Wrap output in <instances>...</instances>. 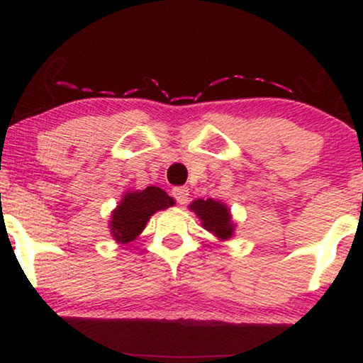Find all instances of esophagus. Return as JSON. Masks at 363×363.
Listing matches in <instances>:
<instances>
[{
  "instance_id": "obj_1",
  "label": "esophagus",
  "mask_w": 363,
  "mask_h": 363,
  "mask_svg": "<svg viewBox=\"0 0 363 363\" xmlns=\"http://www.w3.org/2000/svg\"><path fill=\"white\" fill-rule=\"evenodd\" d=\"M172 196L176 198V201L179 203V205H186L187 199H189V189H187V187H184V186L174 187Z\"/></svg>"
}]
</instances>
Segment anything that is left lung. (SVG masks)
Listing matches in <instances>:
<instances>
[{
  "label": "left lung",
  "instance_id": "obj_1",
  "mask_svg": "<svg viewBox=\"0 0 363 363\" xmlns=\"http://www.w3.org/2000/svg\"><path fill=\"white\" fill-rule=\"evenodd\" d=\"M189 210H193L196 216L201 220V225L210 234L218 237L220 240H228L234 235L235 223L232 222V215L228 206L222 201L215 199H196L189 205Z\"/></svg>",
  "mask_w": 363,
  "mask_h": 363
}]
</instances>
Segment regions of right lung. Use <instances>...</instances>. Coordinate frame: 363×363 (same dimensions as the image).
Wrapping results in <instances>:
<instances>
[{"mask_svg":"<svg viewBox=\"0 0 363 363\" xmlns=\"http://www.w3.org/2000/svg\"><path fill=\"white\" fill-rule=\"evenodd\" d=\"M174 199L157 186H148L143 191H129L112 211L111 234L116 242L128 244L141 234L147 222L155 211L172 206Z\"/></svg>","mask_w":363,"mask_h":363,"instance_id":"obj_1","label":"right lung"}]
</instances>
